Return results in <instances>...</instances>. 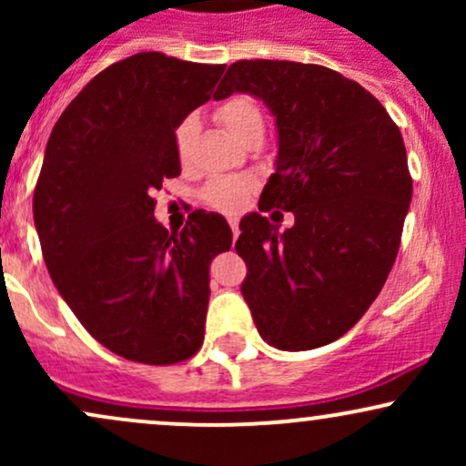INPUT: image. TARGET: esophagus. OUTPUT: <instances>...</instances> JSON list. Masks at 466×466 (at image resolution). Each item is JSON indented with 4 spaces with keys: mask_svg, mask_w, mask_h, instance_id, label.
Listing matches in <instances>:
<instances>
[{
    "mask_svg": "<svg viewBox=\"0 0 466 466\" xmlns=\"http://www.w3.org/2000/svg\"><path fill=\"white\" fill-rule=\"evenodd\" d=\"M229 228H232V237H234V240L238 238V223L234 221V218H229Z\"/></svg>",
    "mask_w": 466,
    "mask_h": 466,
    "instance_id": "obj_1",
    "label": "esophagus"
}]
</instances>
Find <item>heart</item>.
Returning a JSON list of instances; mask_svg holds the SVG:
<instances>
[{"label": "heart", "mask_w": 466, "mask_h": 466, "mask_svg": "<svg viewBox=\"0 0 466 466\" xmlns=\"http://www.w3.org/2000/svg\"><path fill=\"white\" fill-rule=\"evenodd\" d=\"M215 117L228 136L245 144L249 140H260L265 131V116L260 105L248 94H234L223 100L215 109ZM197 120L195 117H184L173 133L175 155L181 164L190 159L192 142L197 137ZM256 184L248 177H218L206 186L203 190V201L218 212H238L254 192Z\"/></svg>", "instance_id": "1"}]
</instances>
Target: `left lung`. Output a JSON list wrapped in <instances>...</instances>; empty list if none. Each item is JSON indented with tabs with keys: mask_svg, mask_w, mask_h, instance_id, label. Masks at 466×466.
<instances>
[{
	"mask_svg": "<svg viewBox=\"0 0 466 466\" xmlns=\"http://www.w3.org/2000/svg\"><path fill=\"white\" fill-rule=\"evenodd\" d=\"M234 92L276 116V173L260 210L296 217L285 232L258 212L243 217L240 291L267 344L318 349L360 322L397 260L411 201L403 137L370 92L324 66L237 61L215 98Z\"/></svg>",
	"mask_w": 466,
	"mask_h": 466,
	"instance_id": "1",
	"label": "left lung"
}]
</instances>
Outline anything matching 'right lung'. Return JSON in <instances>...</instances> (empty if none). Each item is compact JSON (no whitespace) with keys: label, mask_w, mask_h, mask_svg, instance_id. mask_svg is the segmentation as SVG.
I'll return each instance as SVG.
<instances>
[{"label":"right lung","mask_w":466,"mask_h":466,"mask_svg":"<svg viewBox=\"0 0 466 466\" xmlns=\"http://www.w3.org/2000/svg\"><path fill=\"white\" fill-rule=\"evenodd\" d=\"M223 69L133 55L89 80L47 140L32 197L47 271L89 335L129 361L170 366L203 344L210 263L232 229L195 210L168 232L153 192L179 177L175 127L210 100Z\"/></svg>","instance_id":"obj_1"}]
</instances>
